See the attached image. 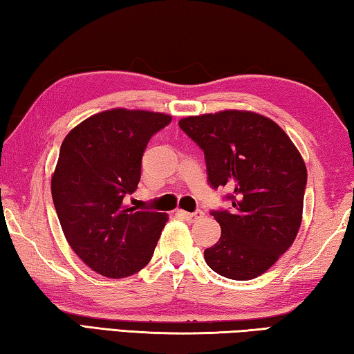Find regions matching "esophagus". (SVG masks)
Returning <instances> with one entry per match:
<instances>
[{"mask_svg":"<svg viewBox=\"0 0 354 354\" xmlns=\"http://www.w3.org/2000/svg\"><path fill=\"white\" fill-rule=\"evenodd\" d=\"M178 215H181L183 218L189 220V221H194V220H196V218H201V217H203V212H201V211H196V212H185V211H183V209H179Z\"/></svg>","mask_w":354,"mask_h":354,"instance_id":"1","label":"esophagus"}]
</instances>
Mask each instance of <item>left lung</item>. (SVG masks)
I'll return each mask as SVG.
<instances>
[{"instance_id": "1", "label": "left lung", "mask_w": 354, "mask_h": 354, "mask_svg": "<svg viewBox=\"0 0 354 354\" xmlns=\"http://www.w3.org/2000/svg\"><path fill=\"white\" fill-rule=\"evenodd\" d=\"M179 128L205 151L214 189L231 190V211H212L218 242L205 250L221 277L248 281L267 272L295 241L303 218L308 170L273 120L251 111L185 117Z\"/></svg>"}]
</instances>
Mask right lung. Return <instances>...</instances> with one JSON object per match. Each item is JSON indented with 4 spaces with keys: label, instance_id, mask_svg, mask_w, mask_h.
<instances>
[{
    "label": "right lung",
    "instance_id": "1",
    "mask_svg": "<svg viewBox=\"0 0 354 354\" xmlns=\"http://www.w3.org/2000/svg\"><path fill=\"white\" fill-rule=\"evenodd\" d=\"M171 117L139 109L104 111L65 137L51 195L71 250L107 278L137 273L153 257L169 215L123 205L140 181L142 156Z\"/></svg>",
    "mask_w": 354,
    "mask_h": 354
}]
</instances>
